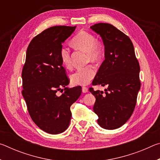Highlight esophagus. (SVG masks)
Instances as JSON below:
<instances>
[{"label":"esophagus","mask_w":160,"mask_h":160,"mask_svg":"<svg viewBox=\"0 0 160 160\" xmlns=\"http://www.w3.org/2000/svg\"><path fill=\"white\" fill-rule=\"evenodd\" d=\"M82 92L86 93V92H88V88H87V87L83 86L82 88Z\"/></svg>","instance_id":"esophagus-1"}]
</instances>
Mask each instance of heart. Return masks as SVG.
I'll return each mask as SVG.
<instances>
[{
  "mask_svg": "<svg viewBox=\"0 0 160 160\" xmlns=\"http://www.w3.org/2000/svg\"><path fill=\"white\" fill-rule=\"evenodd\" d=\"M71 44L75 48L86 52V61L98 63L102 58L104 48L101 42L95 39L93 34L86 31H80L72 37ZM60 59L65 67L72 66L71 54L68 48L62 47L59 52ZM96 75V68L92 64L78 68L70 75L72 84L85 85L90 82Z\"/></svg>",
  "mask_w": 160,
  "mask_h": 160,
  "instance_id": "1",
  "label": "heart"
}]
</instances>
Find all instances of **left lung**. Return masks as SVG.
I'll list each match as a JSON object with an SVG mask.
<instances>
[{
  "label": "left lung",
  "mask_w": 160,
  "mask_h": 160,
  "mask_svg": "<svg viewBox=\"0 0 160 160\" xmlns=\"http://www.w3.org/2000/svg\"><path fill=\"white\" fill-rule=\"evenodd\" d=\"M102 38L105 60L92 82V85L107 86L105 92H90L95 97L94 112L99 125L113 130L123 126L131 117L140 88V65L130 38L114 26L98 23L90 27Z\"/></svg>",
  "instance_id": "8db88e82"
}]
</instances>
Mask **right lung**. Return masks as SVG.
<instances>
[{"label": "right lung", "mask_w": 160, "mask_h": 160, "mask_svg": "<svg viewBox=\"0 0 160 160\" xmlns=\"http://www.w3.org/2000/svg\"><path fill=\"white\" fill-rule=\"evenodd\" d=\"M75 28L51 27L34 37L27 49L22 94L32 121L50 134L68 128L72 116L70 106L82 93L80 86L66 88L70 80L59 56L62 44ZM58 91L64 92L61 96L56 94Z\"/></svg>", "instance_id": "add662e5"}]
</instances>
